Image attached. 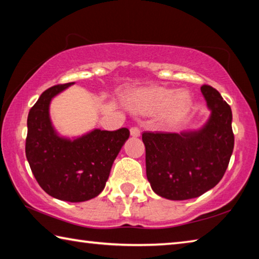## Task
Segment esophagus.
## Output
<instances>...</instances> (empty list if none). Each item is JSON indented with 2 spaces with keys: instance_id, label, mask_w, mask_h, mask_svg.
<instances>
[{
  "instance_id": "obj_1",
  "label": "esophagus",
  "mask_w": 259,
  "mask_h": 259,
  "mask_svg": "<svg viewBox=\"0 0 259 259\" xmlns=\"http://www.w3.org/2000/svg\"><path fill=\"white\" fill-rule=\"evenodd\" d=\"M130 134L133 137H139L140 136V129L138 126H131L130 128Z\"/></svg>"
}]
</instances>
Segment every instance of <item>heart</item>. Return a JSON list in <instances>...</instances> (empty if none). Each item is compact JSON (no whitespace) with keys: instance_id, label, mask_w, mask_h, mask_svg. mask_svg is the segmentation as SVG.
Returning a JSON list of instances; mask_svg holds the SVG:
<instances>
[{"instance_id":"obj_1","label":"heart","mask_w":259,"mask_h":259,"mask_svg":"<svg viewBox=\"0 0 259 259\" xmlns=\"http://www.w3.org/2000/svg\"><path fill=\"white\" fill-rule=\"evenodd\" d=\"M191 103L192 98L187 91L176 93L171 89L155 87L136 94L130 105L135 111L145 114L164 109L166 119L175 122L185 116Z\"/></svg>"}]
</instances>
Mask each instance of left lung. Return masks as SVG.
Returning <instances> with one entry per match:
<instances>
[{
  "label": "left lung",
  "mask_w": 259,
  "mask_h": 259,
  "mask_svg": "<svg viewBox=\"0 0 259 259\" xmlns=\"http://www.w3.org/2000/svg\"><path fill=\"white\" fill-rule=\"evenodd\" d=\"M201 93L211 115L200 130L143 134L146 176L162 198H198L221 182L229 166L234 147L231 107L212 87L203 84Z\"/></svg>",
  "instance_id": "obj_1"
}]
</instances>
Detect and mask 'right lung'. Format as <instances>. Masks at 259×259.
Wrapping results in <instances>:
<instances>
[{
  "label": "right lung",
  "mask_w": 259,
  "mask_h": 259,
  "mask_svg": "<svg viewBox=\"0 0 259 259\" xmlns=\"http://www.w3.org/2000/svg\"><path fill=\"white\" fill-rule=\"evenodd\" d=\"M73 83L43 93L27 117L26 157L35 179L52 198L68 202L94 199L104 190L114 160L130 131L95 129L76 139L59 137L51 124V99Z\"/></svg>",
  "instance_id": "add662e5"
}]
</instances>
